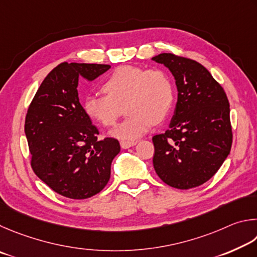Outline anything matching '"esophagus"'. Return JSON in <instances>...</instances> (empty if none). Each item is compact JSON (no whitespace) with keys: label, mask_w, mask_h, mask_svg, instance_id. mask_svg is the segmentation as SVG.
I'll list each match as a JSON object with an SVG mask.
<instances>
[{"label":"esophagus","mask_w":257,"mask_h":257,"mask_svg":"<svg viewBox=\"0 0 257 257\" xmlns=\"http://www.w3.org/2000/svg\"><path fill=\"white\" fill-rule=\"evenodd\" d=\"M136 141H120V147L123 148V149H127V148L136 146Z\"/></svg>","instance_id":"1"}]
</instances>
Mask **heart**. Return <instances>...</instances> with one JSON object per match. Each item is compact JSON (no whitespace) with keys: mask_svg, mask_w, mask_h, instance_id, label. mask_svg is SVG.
<instances>
[{"mask_svg":"<svg viewBox=\"0 0 257 257\" xmlns=\"http://www.w3.org/2000/svg\"><path fill=\"white\" fill-rule=\"evenodd\" d=\"M106 94H89L83 108L90 118L105 127L115 125L125 103L127 117L110 134L119 140L133 141L142 137L151 124L167 118L174 106L173 81L164 70L137 65L117 67L103 80Z\"/></svg>","mask_w":257,"mask_h":257,"instance_id":"1","label":"heart"}]
</instances>
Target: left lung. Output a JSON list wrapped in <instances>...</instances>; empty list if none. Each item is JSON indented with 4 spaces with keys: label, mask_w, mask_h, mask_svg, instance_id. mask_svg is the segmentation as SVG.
Returning <instances> with one entry per match:
<instances>
[{
    "label": "left lung",
    "mask_w": 257,
    "mask_h": 257,
    "mask_svg": "<svg viewBox=\"0 0 257 257\" xmlns=\"http://www.w3.org/2000/svg\"><path fill=\"white\" fill-rule=\"evenodd\" d=\"M152 60L168 67L178 90L169 128L152 138L155 170L169 186L197 187L214 176L231 149L227 94L199 62L172 53Z\"/></svg>",
    "instance_id": "1"
}]
</instances>
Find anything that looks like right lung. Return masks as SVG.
Listing matches in <instances>:
<instances>
[{
    "instance_id": "right-lung-1",
    "label": "right lung",
    "mask_w": 257,
    "mask_h": 257,
    "mask_svg": "<svg viewBox=\"0 0 257 257\" xmlns=\"http://www.w3.org/2000/svg\"><path fill=\"white\" fill-rule=\"evenodd\" d=\"M108 64L63 62L49 72L28 107L25 133L34 173L54 192L83 200L98 194L110 178L120 150L114 138L99 140L78 97L79 76L92 81Z\"/></svg>"
}]
</instances>
